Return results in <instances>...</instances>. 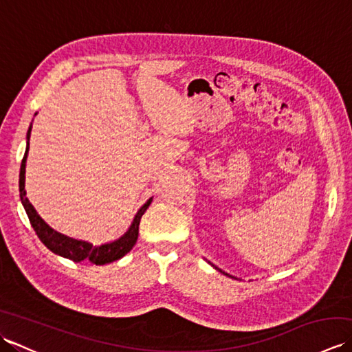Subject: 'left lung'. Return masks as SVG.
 <instances>
[{
    "label": "left lung",
    "mask_w": 352,
    "mask_h": 352,
    "mask_svg": "<svg viewBox=\"0 0 352 352\" xmlns=\"http://www.w3.org/2000/svg\"><path fill=\"white\" fill-rule=\"evenodd\" d=\"M227 275H228V274H227Z\"/></svg>",
    "instance_id": "left-lung-1"
}]
</instances>
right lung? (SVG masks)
<instances>
[{
    "instance_id": "add662e5",
    "label": "right lung",
    "mask_w": 352,
    "mask_h": 352,
    "mask_svg": "<svg viewBox=\"0 0 352 352\" xmlns=\"http://www.w3.org/2000/svg\"><path fill=\"white\" fill-rule=\"evenodd\" d=\"M30 131H32V126L28 129L27 139H30ZM28 145L30 144H27V151L24 154V159H22V163H21L19 193H21L22 204H24V208L28 214L30 223H32V227L34 228L37 237L41 239V242L47 246L50 251H52L54 254H58V256H62L65 258H69L72 261L89 260L94 265H106V263H111V261L124 257L138 241L140 218H142V214L146 212L148 206L151 204V199H148L146 203L140 207V210L138 212L136 218H134L130 230L126 231V233L121 239H118V241H115V242L101 245V246H94L92 243H87L83 241H77V239L63 236L52 230L48 223H45V221L41 218L39 214H37L34 207L30 204V201L25 197V189H24L25 188V162H27V154H28Z\"/></svg>"
}]
</instances>
